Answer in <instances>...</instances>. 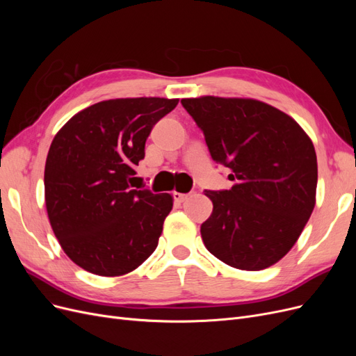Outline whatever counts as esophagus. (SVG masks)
I'll use <instances>...</instances> for the list:
<instances>
[{
	"label": "esophagus",
	"instance_id": "obj_1",
	"mask_svg": "<svg viewBox=\"0 0 356 356\" xmlns=\"http://www.w3.org/2000/svg\"><path fill=\"white\" fill-rule=\"evenodd\" d=\"M188 196H190V195H186V193H178V191H175V193H174V200L178 202V203H182V202H186V200L188 199Z\"/></svg>",
	"mask_w": 356,
	"mask_h": 356
}]
</instances>
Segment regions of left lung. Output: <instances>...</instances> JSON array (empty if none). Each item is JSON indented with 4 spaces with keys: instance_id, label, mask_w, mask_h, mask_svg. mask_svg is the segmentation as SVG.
<instances>
[{
    "instance_id": "left-lung-1",
    "label": "left lung",
    "mask_w": 356,
    "mask_h": 356,
    "mask_svg": "<svg viewBox=\"0 0 356 356\" xmlns=\"http://www.w3.org/2000/svg\"><path fill=\"white\" fill-rule=\"evenodd\" d=\"M213 161L230 169V190L200 233L208 251L241 270H263L294 246L315 208L318 161L300 124L275 106L243 98L181 99Z\"/></svg>"
}]
</instances>
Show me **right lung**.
Segmentation results:
<instances>
[{"instance_id":"add662e5","label":"right lung","mask_w":356,"mask_h":356,"mask_svg":"<svg viewBox=\"0 0 356 356\" xmlns=\"http://www.w3.org/2000/svg\"><path fill=\"white\" fill-rule=\"evenodd\" d=\"M177 104L102 101L75 114L53 138L44 169L47 215L62 250L84 270L122 276L157 248L172 196L132 190L129 182L153 126Z\"/></svg>"}]
</instances>
